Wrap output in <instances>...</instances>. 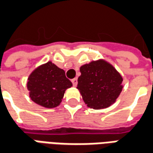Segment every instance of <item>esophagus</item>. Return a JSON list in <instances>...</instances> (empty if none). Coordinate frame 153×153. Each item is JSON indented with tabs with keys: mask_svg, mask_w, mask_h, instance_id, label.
<instances>
[{
	"mask_svg": "<svg viewBox=\"0 0 153 153\" xmlns=\"http://www.w3.org/2000/svg\"><path fill=\"white\" fill-rule=\"evenodd\" d=\"M71 82H72V83H73V85L74 87L76 86L77 83H78V79H77V78H74V79H73L71 80Z\"/></svg>",
	"mask_w": 153,
	"mask_h": 153,
	"instance_id": "obj_1",
	"label": "esophagus"
}]
</instances>
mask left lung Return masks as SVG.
Wrapping results in <instances>:
<instances>
[{"label": "left lung", "mask_w": 153, "mask_h": 153, "mask_svg": "<svg viewBox=\"0 0 153 153\" xmlns=\"http://www.w3.org/2000/svg\"><path fill=\"white\" fill-rule=\"evenodd\" d=\"M81 75L77 88L90 108L99 110L110 106L122 91L121 75L115 68L100 60L80 67Z\"/></svg>", "instance_id": "left-lung-1"}]
</instances>
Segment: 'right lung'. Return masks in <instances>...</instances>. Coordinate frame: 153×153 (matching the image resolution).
Segmentation results:
<instances>
[{"instance_id": "right-lung-1", "label": "right lung", "mask_w": 153, "mask_h": 153, "mask_svg": "<svg viewBox=\"0 0 153 153\" xmlns=\"http://www.w3.org/2000/svg\"><path fill=\"white\" fill-rule=\"evenodd\" d=\"M71 86L65 71L51 61L37 68L29 75L27 83L31 99L47 108L59 106L65 90Z\"/></svg>"}]
</instances>
